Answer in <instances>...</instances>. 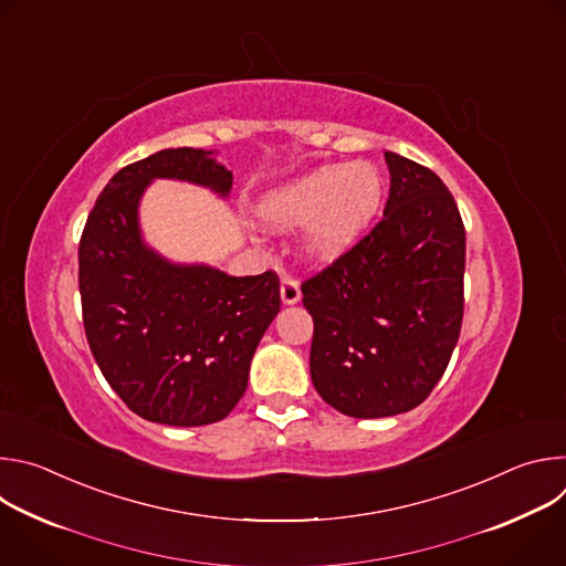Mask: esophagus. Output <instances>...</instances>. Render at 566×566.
Instances as JSON below:
<instances>
[{
	"label": "esophagus",
	"instance_id": "obj_1",
	"mask_svg": "<svg viewBox=\"0 0 566 566\" xmlns=\"http://www.w3.org/2000/svg\"><path fill=\"white\" fill-rule=\"evenodd\" d=\"M280 295H282V302H284V304H297V302L302 300L300 284H297L293 277L284 275V277H282V286H280Z\"/></svg>",
	"mask_w": 566,
	"mask_h": 566
}]
</instances>
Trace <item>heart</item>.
<instances>
[{"instance_id": "obj_1", "label": "heart", "mask_w": 566, "mask_h": 566, "mask_svg": "<svg viewBox=\"0 0 566 566\" xmlns=\"http://www.w3.org/2000/svg\"><path fill=\"white\" fill-rule=\"evenodd\" d=\"M385 197L376 166L329 164L313 168L264 195L260 217L273 230L304 228L302 251L313 262L343 258L367 232Z\"/></svg>"}]
</instances>
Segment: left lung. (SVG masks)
I'll return each instance as SVG.
<instances>
[{
  "label": "left lung",
  "mask_w": 566,
  "mask_h": 566,
  "mask_svg": "<svg viewBox=\"0 0 566 566\" xmlns=\"http://www.w3.org/2000/svg\"><path fill=\"white\" fill-rule=\"evenodd\" d=\"M385 164L382 219L302 284L313 387L354 419L421 406L450 363L463 317L465 230L452 195L406 156L385 151Z\"/></svg>",
  "instance_id": "left-lung-1"
}]
</instances>
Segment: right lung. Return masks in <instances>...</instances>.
<instances>
[{
	"label": "right lung",
	"instance_id": "obj_1",
	"mask_svg": "<svg viewBox=\"0 0 566 566\" xmlns=\"http://www.w3.org/2000/svg\"><path fill=\"white\" fill-rule=\"evenodd\" d=\"M156 179L221 199L232 190L212 149L168 147L116 172L77 249L83 322L103 376L132 412L197 428L226 419L244 396L255 349L280 313V280L273 271L234 277L154 251L138 208Z\"/></svg>",
	"mask_w": 566,
	"mask_h": 566
}]
</instances>
